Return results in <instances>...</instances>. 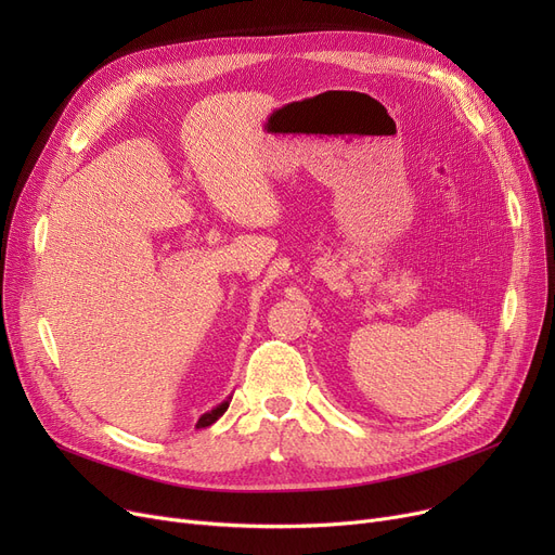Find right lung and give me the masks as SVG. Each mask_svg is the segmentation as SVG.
I'll return each instance as SVG.
<instances>
[{
    "label": "right lung",
    "instance_id": "add662e5",
    "mask_svg": "<svg viewBox=\"0 0 555 555\" xmlns=\"http://www.w3.org/2000/svg\"><path fill=\"white\" fill-rule=\"evenodd\" d=\"M229 402H231V398H227L224 402H220L218 406H214L211 412H207V414H202L199 416V421H197V425L195 427H209V425H214L224 412H227V406H229Z\"/></svg>",
    "mask_w": 555,
    "mask_h": 555
}]
</instances>
